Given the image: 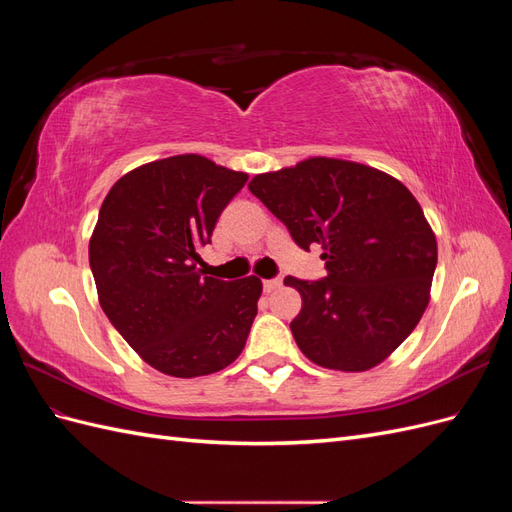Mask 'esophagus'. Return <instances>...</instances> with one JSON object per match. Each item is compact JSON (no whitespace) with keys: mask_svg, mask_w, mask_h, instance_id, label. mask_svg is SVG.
<instances>
[{"mask_svg":"<svg viewBox=\"0 0 512 512\" xmlns=\"http://www.w3.org/2000/svg\"><path fill=\"white\" fill-rule=\"evenodd\" d=\"M284 284V280L282 277H273V280H265L262 282V288H265V292H273V290H277Z\"/></svg>","mask_w":512,"mask_h":512,"instance_id":"34e87169","label":"esophagus"}]
</instances>
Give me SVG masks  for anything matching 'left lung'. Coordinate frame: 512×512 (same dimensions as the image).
Wrapping results in <instances>:
<instances>
[{"instance_id":"left-lung-1","label":"left lung","mask_w":512,"mask_h":512,"mask_svg":"<svg viewBox=\"0 0 512 512\" xmlns=\"http://www.w3.org/2000/svg\"><path fill=\"white\" fill-rule=\"evenodd\" d=\"M250 192L301 250L322 245L327 277L284 284L301 292L290 322L309 361L337 371L382 363L414 331L438 265L436 237L404 183L333 158L256 175Z\"/></svg>"}]
</instances>
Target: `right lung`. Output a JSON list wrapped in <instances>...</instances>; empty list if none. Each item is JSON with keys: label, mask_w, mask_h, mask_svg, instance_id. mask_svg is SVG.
Segmentation results:
<instances>
[{"label": "right lung", "mask_w": 512, "mask_h": 512, "mask_svg": "<svg viewBox=\"0 0 512 512\" xmlns=\"http://www.w3.org/2000/svg\"><path fill=\"white\" fill-rule=\"evenodd\" d=\"M247 181L203 156H175L123 175L100 207L89 267L100 305L138 356L166 376L220 371L241 354L262 282L196 269L220 213Z\"/></svg>", "instance_id": "right-lung-1"}]
</instances>
